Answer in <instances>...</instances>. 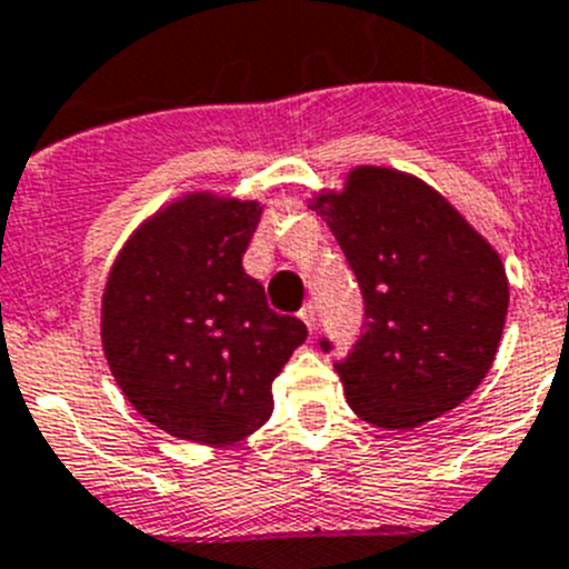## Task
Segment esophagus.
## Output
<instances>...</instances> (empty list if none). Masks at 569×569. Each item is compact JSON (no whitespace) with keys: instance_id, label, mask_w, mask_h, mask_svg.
<instances>
[{"instance_id":"esophagus-1","label":"esophagus","mask_w":569,"mask_h":569,"mask_svg":"<svg viewBox=\"0 0 569 569\" xmlns=\"http://www.w3.org/2000/svg\"><path fill=\"white\" fill-rule=\"evenodd\" d=\"M300 321L307 323L309 332H315V323H318V312H315V303H307V307L300 309Z\"/></svg>"}]
</instances>
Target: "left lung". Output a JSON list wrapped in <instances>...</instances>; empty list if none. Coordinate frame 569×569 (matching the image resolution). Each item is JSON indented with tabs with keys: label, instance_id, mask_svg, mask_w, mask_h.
<instances>
[{
	"label": "left lung",
	"instance_id": "8db88e82",
	"mask_svg": "<svg viewBox=\"0 0 569 569\" xmlns=\"http://www.w3.org/2000/svg\"><path fill=\"white\" fill-rule=\"evenodd\" d=\"M312 211L336 233L365 298V329L336 361L350 408L405 431L469 399L509 309L498 251L437 190L390 167H356ZM321 350H332L327 338Z\"/></svg>",
	"mask_w": 569,
	"mask_h": 569
}]
</instances>
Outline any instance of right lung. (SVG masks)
Returning <instances> with one entry per match:
<instances>
[{"label": "right lung", "instance_id": "obj_1", "mask_svg": "<svg viewBox=\"0 0 569 569\" xmlns=\"http://www.w3.org/2000/svg\"><path fill=\"white\" fill-rule=\"evenodd\" d=\"M260 202L184 196L123 246L109 271L100 338L132 408L161 431L231 446L271 417V381L307 323L269 309L242 269Z\"/></svg>", "mask_w": 569, "mask_h": 569}]
</instances>
